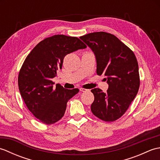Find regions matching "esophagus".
Wrapping results in <instances>:
<instances>
[{
	"instance_id": "esophagus-1",
	"label": "esophagus",
	"mask_w": 160,
	"mask_h": 160,
	"mask_svg": "<svg viewBox=\"0 0 160 160\" xmlns=\"http://www.w3.org/2000/svg\"><path fill=\"white\" fill-rule=\"evenodd\" d=\"M80 91H82V92H86V91H89V90L87 89H84V88H80Z\"/></svg>"
}]
</instances>
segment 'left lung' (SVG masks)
I'll use <instances>...</instances> for the list:
<instances>
[{
  "mask_svg": "<svg viewBox=\"0 0 160 160\" xmlns=\"http://www.w3.org/2000/svg\"><path fill=\"white\" fill-rule=\"evenodd\" d=\"M80 38L93 51L97 74H103L108 84L107 93L98 88L91 91L94 95L91 110L102 120H117L127 111L140 87L136 57L131 49L109 33H90Z\"/></svg>",
  "mask_w": 160,
  "mask_h": 160,
  "instance_id": "obj_1",
  "label": "left lung"
}]
</instances>
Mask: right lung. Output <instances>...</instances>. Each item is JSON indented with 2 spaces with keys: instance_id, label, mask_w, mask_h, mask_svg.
I'll use <instances>...</instances> for the list:
<instances>
[{
  "instance_id": "1",
  "label": "right lung",
  "mask_w": 160,
  "mask_h": 160,
  "mask_svg": "<svg viewBox=\"0 0 160 160\" xmlns=\"http://www.w3.org/2000/svg\"><path fill=\"white\" fill-rule=\"evenodd\" d=\"M86 47L77 37L54 35L40 41L24 61L18 78L20 93L29 111L42 123L60 120L67 102L79 92L59 84L54 87L52 79L62 69L64 56Z\"/></svg>"
}]
</instances>
